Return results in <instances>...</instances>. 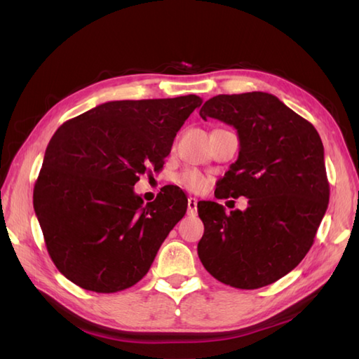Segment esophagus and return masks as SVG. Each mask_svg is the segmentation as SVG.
I'll list each match as a JSON object with an SVG mask.
<instances>
[{"mask_svg":"<svg viewBox=\"0 0 359 359\" xmlns=\"http://www.w3.org/2000/svg\"><path fill=\"white\" fill-rule=\"evenodd\" d=\"M197 212V199L196 197H188V215L193 216Z\"/></svg>","mask_w":359,"mask_h":359,"instance_id":"1","label":"esophagus"}]
</instances>
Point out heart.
I'll return each mask as SVG.
<instances>
[{"label": "heart", "mask_w": 359, "mask_h": 359, "mask_svg": "<svg viewBox=\"0 0 359 359\" xmlns=\"http://www.w3.org/2000/svg\"><path fill=\"white\" fill-rule=\"evenodd\" d=\"M175 182L189 193H202L210 185V179L207 175L202 174L199 170H193V168L182 171L175 177Z\"/></svg>", "instance_id": "b5f03b06"}]
</instances>
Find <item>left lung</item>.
I'll return each instance as SVG.
<instances>
[{"label": "left lung", "mask_w": 359, "mask_h": 359, "mask_svg": "<svg viewBox=\"0 0 359 359\" xmlns=\"http://www.w3.org/2000/svg\"><path fill=\"white\" fill-rule=\"evenodd\" d=\"M199 114L238 129L239 157L215 196H243L248 208L225 212L217 202L197 203L205 226L197 255L226 285H270L306 257L329 205L321 137L310 121L266 93L216 95Z\"/></svg>", "instance_id": "8db88e82"}]
</instances>
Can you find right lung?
<instances>
[{
  "label": "right lung",
  "instance_id": "obj_1",
  "mask_svg": "<svg viewBox=\"0 0 359 359\" xmlns=\"http://www.w3.org/2000/svg\"><path fill=\"white\" fill-rule=\"evenodd\" d=\"M197 95L118 100L67 120L46 148L34 208L60 273L85 290L116 293L137 284L188 199L166 185L143 205L139 175L158 171Z\"/></svg>",
  "mask_w": 359,
  "mask_h": 359
}]
</instances>
